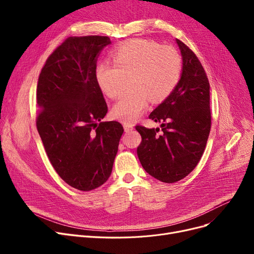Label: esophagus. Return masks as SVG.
<instances>
[{
    "label": "esophagus",
    "mask_w": 254,
    "mask_h": 254,
    "mask_svg": "<svg viewBox=\"0 0 254 254\" xmlns=\"http://www.w3.org/2000/svg\"><path fill=\"white\" fill-rule=\"evenodd\" d=\"M124 127H125V130H126V131H129L130 129H132V127H134V126H132L131 124L124 123Z\"/></svg>",
    "instance_id": "esophagus-1"
}]
</instances>
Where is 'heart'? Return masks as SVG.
I'll use <instances>...</instances> for the list:
<instances>
[{"instance_id":"obj_1","label":"heart","mask_w":254,"mask_h":254,"mask_svg":"<svg viewBox=\"0 0 254 254\" xmlns=\"http://www.w3.org/2000/svg\"><path fill=\"white\" fill-rule=\"evenodd\" d=\"M110 61H103L96 68V79L106 96L117 99L124 91L125 76L131 75L134 88L120 99L113 108V116L130 124L148 106L167 99L177 86L182 74V60L171 46L149 39H132L118 45Z\"/></svg>"}]
</instances>
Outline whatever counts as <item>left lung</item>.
<instances>
[{"label":"left lung","instance_id":"obj_1","mask_svg":"<svg viewBox=\"0 0 254 254\" xmlns=\"http://www.w3.org/2000/svg\"><path fill=\"white\" fill-rule=\"evenodd\" d=\"M183 68L171 95L149 118L162 123L159 128L136 126L142 141L139 161L148 174L165 183H174L195 168L201 159L211 128L210 84L201 62L180 40Z\"/></svg>","mask_w":254,"mask_h":254}]
</instances>
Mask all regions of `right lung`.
I'll list each match as a JSON object with an SVG mask.
<instances>
[{
	"label": "right lung",
	"instance_id": "right-lung-1",
	"mask_svg": "<svg viewBox=\"0 0 254 254\" xmlns=\"http://www.w3.org/2000/svg\"><path fill=\"white\" fill-rule=\"evenodd\" d=\"M106 36L69 37L45 62L37 85L36 126L59 176L89 191L111 175L120 137L118 122H102L108 107L96 79Z\"/></svg>",
	"mask_w": 254,
	"mask_h": 254
}]
</instances>
